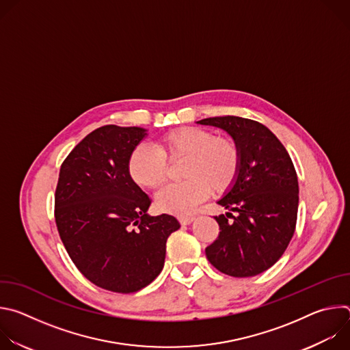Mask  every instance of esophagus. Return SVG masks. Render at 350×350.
<instances>
[{"instance_id":"esophagus-1","label":"esophagus","mask_w":350,"mask_h":350,"mask_svg":"<svg viewBox=\"0 0 350 350\" xmlns=\"http://www.w3.org/2000/svg\"><path fill=\"white\" fill-rule=\"evenodd\" d=\"M177 219H178L180 224H183V226H187V224L192 223L195 217H193V216H191V215H180Z\"/></svg>"}]
</instances>
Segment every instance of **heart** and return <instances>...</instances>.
Wrapping results in <instances>:
<instances>
[{"mask_svg":"<svg viewBox=\"0 0 350 350\" xmlns=\"http://www.w3.org/2000/svg\"><path fill=\"white\" fill-rule=\"evenodd\" d=\"M181 183L159 191L157 205L169 213H188L208 196L209 191H227L237 180L241 154L237 144L215 137L201 127H180L161 135L157 148L138 144L129 157L131 180L144 188L161 187L167 176V162L184 158Z\"/></svg>","mask_w":350,"mask_h":350,"instance_id":"heart-1","label":"heart"}]
</instances>
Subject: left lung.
Segmentation results:
<instances>
[{"instance_id": "obj_1", "label": "left lung", "mask_w": 350, "mask_h": 350, "mask_svg": "<svg viewBox=\"0 0 350 350\" xmlns=\"http://www.w3.org/2000/svg\"><path fill=\"white\" fill-rule=\"evenodd\" d=\"M198 123L226 130L241 154L238 177L217 202L237 215L215 217L220 232L205 249L206 258L227 275H258L282 256L295 232L299 185L292 159L281 141L256 120L221 116Z\"/></svg>"}]
</instances>
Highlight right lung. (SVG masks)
<instances>
[{
    "label": "right lung",
    "mask_w": 350,
    "mask_h": 350,
    "mask_svg": "<svg viewBox=\"0 0 350 350\" xmlns=\"http://www.w3.org/2000/svg\"><path fill=\"white\" fill-rule=\"evenodd\" d=\"M145 131L94 130L64 161L55 189V223L72 262L92 284L119 293L159 275L166 241L180 228L170 215H146L152 201L129 176V157Z\"/></svg>",
    "instance_id": "1"
}]
</instances>
